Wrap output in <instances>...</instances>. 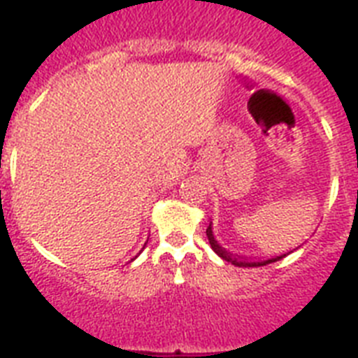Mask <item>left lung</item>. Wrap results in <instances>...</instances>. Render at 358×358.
<instances>
[{"instance_id": "obj_1", "label": "left lung", "mask_w": 358, "mask_h": 358, "mask_svg": "<svg viewBox=\"0 0 358 358\" xmlns=\"http://www.w3.org/2000/svg\"><path fill=\"white\" fill-rule=\"evenodd\" d=\"M206 236H208V239H210L212 249L215 250V252H217V255L221 256L223 260L230 262V264H234V266H238V267H260V266H266V264H271V262L280 260V258H284V256H286V255H282V256H277V258H271V260H264V262H245V260H241L239 256L236 258V256H232L230 252H227V250H224L223 247L217 243V241H215V238H213V234H212V227H208Z\"/></svg>"}]
</instances>
